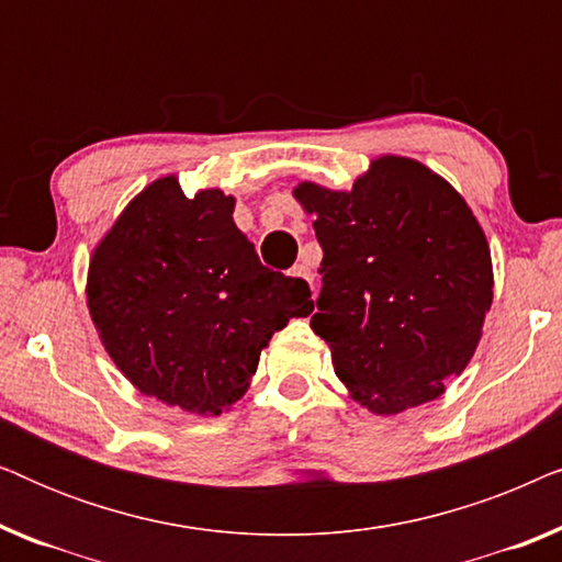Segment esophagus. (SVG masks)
<instances>
[{"mask_svg":"<svg viewBox=\"0 0 562 562\" xmlns=\"http://www.w3.org/2000/svg\"><path fill=\"white\" fill-rule=\"evenodd\" d=\"M289 276H294V279H302V281H306L312 286V281H314V276H312V271L306 266H294L289 271ZM314 289V286H312Z\"/></svg>","mask_w":562,"mask_h":562,"instance_id":"esophagus-1","label":"esophagus"}]
</instances>
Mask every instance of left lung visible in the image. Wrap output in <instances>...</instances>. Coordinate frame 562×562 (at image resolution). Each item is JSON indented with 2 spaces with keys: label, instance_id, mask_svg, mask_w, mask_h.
<instances>
[{
  "label": "left lung",
  "instance_id": "left-lung-1",
  "mask_svg": "<svg viewBox=\"0 0 562 562\" xmlns=\"http://www.w3.org/2000/svg\"><path fill=\"white\" fill-rule=\"evenodd\" d=\"M314 214L322 291L312 329L337 379L373 414L432 402L479 348L494 302L486 235L442 176L404 156L375 158L350 191L302 181Z\"/></svg>",
  "mask_w": 562,
  "mask_h": 562
}]
</instances>
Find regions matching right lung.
<instances>
[{
	"label": "right lung",
	"mask_w": 562,
	"mask_h": 562,
	"mask_svg": "<svg viewBox=\"0 0 562 562\" xmlns=\"http://www.w3.org/2000/svg\"><path fill=\"white\" fill-rule=\"evenodd\" d=\"M235 196L148 183L94 248L87 304L99 340L145 396L222 414L250 386L260 350L312 291L260 263L233 220Z\"/></svg>",
	"instance_id": "1"
}]
</instances>
